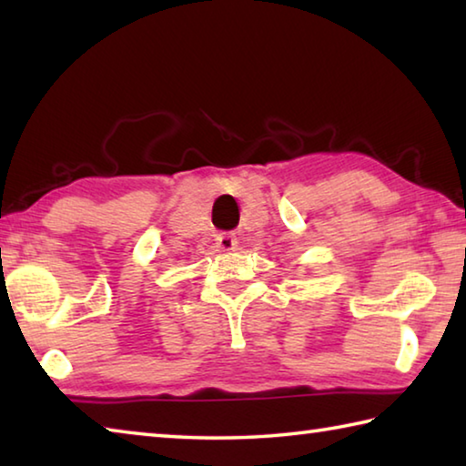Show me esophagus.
I'll use <instances>...</instances> for the list:
<instances>
[{"label": "esophagus", "mask_w": 466, "mask_h": 466, "mask_svg": "<svg viewBox=\"0 0 466 466\" xmlns=\"http://www.w3.org/2000/svg\"><path fill=\"white\" fill-rule=\"evenodd\" d=\"M216 247L219 250H234L236 247H238V240H236L234 234H218L216 236Z\"/></svg>", "instance_id": "obj_1"}]
</instances>
